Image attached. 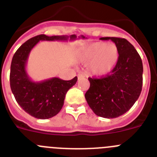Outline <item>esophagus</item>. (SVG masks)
I'll return each instance as SVG.
<instances>
[{"mask_svg": "<svg viewBox=\"0 0 157 157\" xmlns=\"http://www.w3.org/2000/svg\"><path fill=\"white\" fill-rule=\"evenodd\" d=\"M84 77H85L84 75L81 74V73L78 75V79H82V78H84Z\"/></svg>", "mask_w": 157, "mask_h": 157, "instance_id": "34e87169", "label": "esophagus"}]
</instances>
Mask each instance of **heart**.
I'll return each mask as SVG.
<instances>
[{
  "instance_id": "1",
  "label": "heart",
  "mask_w": 157,
  "mask_h": 157,
  "mask_svg": "<svg viewBox=\"0 0 157 157\" xmlns=\"http://www.w3.org/2000/svg\"><path fill=\"white\" fill-rule=\"evenodd\" d=\"M119 50L113 44L96 42L86 46L81 51V60L88 63L90 72L95 76H105L112 72L118 62Z\"/></svg>"
}]
</instances>
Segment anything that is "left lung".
Returning <instances> with one entry per match:
<instances>
[{
    "mask_svg": "<svg viewBox=\"0 0 157 157\" xmlns=\"http://www.w3.org/2000/svg\"><path fill=\"white\" fill-rule=\"evenodd\" d=\"M110 40L119 50L118 62L111 74L101 78H89L90 87L85 94L89 106L97 116L115 118L125 113L139 99L142 86V61L127 40Z\"/></svg>",
    "mask_w": 157,
    "mask_h": 157,
    "instance_id": "left-lung-1",
    "label": "left lung"
}]
</instances>
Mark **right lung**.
Instances as JSON below:
<instances>
[{
    "mask_svg": "<svg viewBox=\"0 0 157 157\" xmlns=\"http://www.w3.org/2000/svg\"><path fill=\"white\" fill-rule=\"evenodd\" d=\"M85 39L84 36L78 39ZM77 39L75 35H39L27 40L14 54L11 64L10 86L17 103L26 113L38 119H48L60 112L67 92L76 83L78 78L65 81L57 77L40 82L31 79L26 64L31 50L40 41H67Z\"/></svg>",
    "mask_w": 157,
    "mask_h": 157,
    "instance_id": "right-lung-1",
    "label": "right lung"
}]
</instances>
